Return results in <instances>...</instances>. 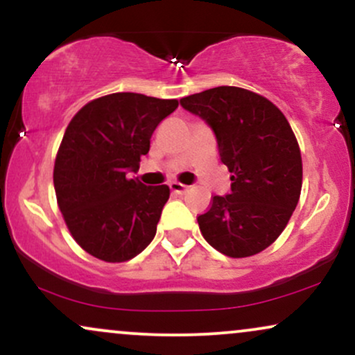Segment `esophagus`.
Returning a JSON list of instances; mask_svg holds the SVG:
<instances>
[{
	"label": "esophagus",
	"mask_w": 355,
	"mask_h": 355,
	"mask_svg": "<svg viewBox=\"0 0 355 355\" xmlns=\"http://www.w3.org/2000/svg\"><path fill=\"white\" fill-rule=\"evenodd\" d=\"M170 190H172L173 193H185V191L189 190V187H187V185H183V183L172 182V183H170Z\"/></svg>",
	"instance_id": "obj_1"
}]
</instances>
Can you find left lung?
<instances>
[{
	"mask_svg": "<svg viewBox=\"0 0 355 355\" xmlns=\"http://www.w3.org/2000/svg\"><path fill=\"white\" fill-rule=\"evenodd\" d=\"M180 105L210 126L232 173L230 193L215 195L197 217L203 239L234 259L259 254L287 227L302 189V157L287 118L237 87L205 89Z\"/></svg>",
	"mask_w": 355,
	"mask_h": 355,
	"instance_id": "obj_1",
	"label": "left lung"
}]
</instances>
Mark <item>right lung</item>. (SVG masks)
Here are the masks:
<instances>
[{
  "label": "right lung",
  "mask_w": 355,
  "mask_h": 355,
  "mask_svg": "<svg viewBox=\"0 0 355 355\" xmlns=\"http://www.w3.org/2000/svg\"><path fill=\"white\" fill-rule=\"evenodd\" d=\"M177 100L112 93L73 116L53 170L56 200L76 243L105 262H126L145 250L170 197L130 172L148 153L150 138Z\"/></svg>",
  "instance_id": "obj_1"
}]
</instances>
